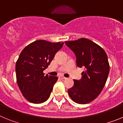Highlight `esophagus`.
I'll return each instance as SVG.
<instances>
[{
  "label": "esophagus",
  "mask_w": 123,
  "mask_h": 123,
  "mask_svg": "<svg viewBox=\"0 0 123 123\" xmlns=\"http://www.w3.org/2000/svg\"><path fill=\"white\" fill-rule=\"evenodd\" d=\"M60 78L61 79H67V78H65V77H63V76H60Z\"/></svg>",
  "instance_id": "1"
}]
</instances>
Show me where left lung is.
<instances>
[{"instance_id":"left-lung-1","label":"left lung","mask_w":123,"mask_h":123,"mask_svg":"<svg viewBox=\"0 0 123 123\" xmlns=\"http://www.w3.org/2000/svg\"><path fill=\"white\" fill-rule=\"evenodd\" d=\"M65 42L75 54L77 66L86 68L81 80L74 79L68 94L77 104H89L99 95L107 80L110 71L107 55L100 45L86 38Z\"/></svg>"}]
</instances>
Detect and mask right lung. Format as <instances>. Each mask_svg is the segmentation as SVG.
<instances>
[{
	"label": "right lung",
	"instance_id": "add662e5",
	"mask_svg": "<svg viewBox=\"0 0 123 123\" xmlns=\"http://www.w3.org/2000/svg\"><path fill=\"white\" fill-rule=\"evenodd\" d=\"M64 42L37 40L21 51L16 62L17 82L23 95L33 104H42L49 98L58 77L45 75L55 54Z\"/></svg>",
	"mask_w": 123,
	"mask_h": 123
}]
</instances>
